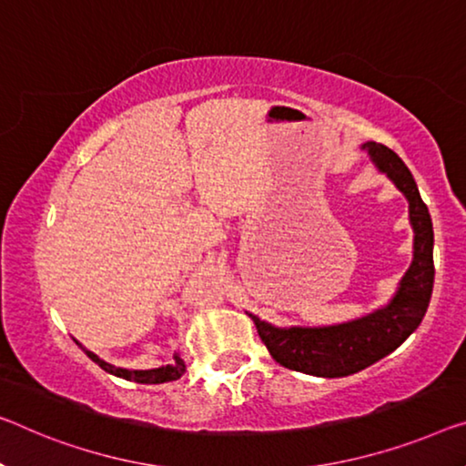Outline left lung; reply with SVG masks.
Segmentation results:
<instances>
[{
	"label": "left lung",
	"instance_id": "1",
	"mask_svg": "<svg viewBox=\"0 0 466 466\" xmlns=\"http://www.w3.org/2000/svg\"><path fill=\"white\" fill-rule=\"evenodd\" d=\"M396 187L404 193L414 228V258L391 302L369 317L333 327L277 329L254 320L256 331L275 362L298 373L346 377L393 352L423 320L433 291V225L406 164L381 143L362 146Z\"/></svg>",
	"mask_w": 466,
	"mask_h": 466
}]
</instances>
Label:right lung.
I'll return each mask as SVG.
<instances>
[{"label":"right lung","mask_w":466,"mask_h":466,"mask_svg":"<svg viewBox=\"0 0 466 466\" xmlns=\"http://www.w3.org/2000/svg\"><path fill=\"white\" fill-rule=\"evenodd\" d=\"M85 350V348H83ZM85 354H87L93 362L99 364L106 373L110 375H116V377H123L127 381H135V383H147V385H156V383H167V381H177L178 377L185 373V362L181 358L175 356V364H167V367H160V369H149V370H128V369H118V367H112V364L104 362L102 358L96 356L89 350H85Z\"/></svg>","instance_id":"add662e5"}]
</instances>
